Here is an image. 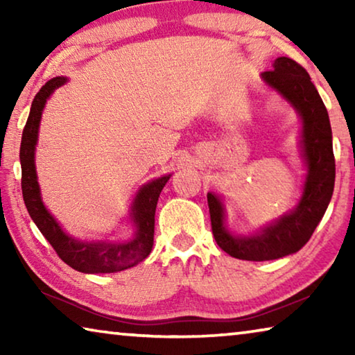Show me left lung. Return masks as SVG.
<instances>
[{
	"label": "left lung",
	"instance_id": "1",
	"mask_svg": "<svg viewBox=\"0 0 355 355\" xmlns=\"http://www.w3.org/2000/svg\"><path fill=\"white\" fill-rule=\"evenodd\" d=\"M274 70L261 78L290 101L302 120V156L307 163L302 197L291 213L249 236H233L225 228V211L219 196L208 192L209 218L216 243L228 255L248 261H266L302 249L320 224L332 199L335 158L326 106L302 65L290 58H277Z\"/></svg>",
	"mask_w": 355,
	"mask_h": 355
}]
</instances>
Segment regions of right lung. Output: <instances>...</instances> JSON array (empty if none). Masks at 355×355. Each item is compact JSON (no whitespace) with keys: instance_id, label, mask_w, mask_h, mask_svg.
Returning a JSON list of instances; mask_svg holds the SVG:
<instances>
[{"instance_id":"right-lung-1","label":"right lung","mask_w":355,"mask_h":355,"mask_svg":"<svg viewBox=\"0 0 355 355\" xmlns=\"http://www.w3.org/2000/svg\"><path fill=\"white\" fill-rule=\"evenodd\" d=\"M65 83H67V78L64 76L53 78L45 86H42L33 100L29 117L25 128H23L20 146L23 200H25L28 213L42 235L53 245L59 258L64 263H67L70 268L84 274H107L123 271V269L133 268L137 263L146 260L150 252H152L156 203H158L161 191H163L171 175L152 180L150 183L144 184L137 192L130 213L131 220L135 224V235L128 241L89 243L69 236L42 202L34 163L42 111H44L50 95Z\"/></svg>"}]
</instances>
